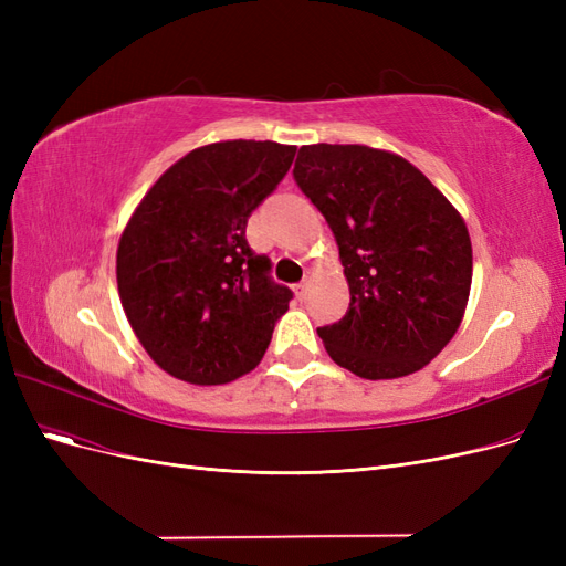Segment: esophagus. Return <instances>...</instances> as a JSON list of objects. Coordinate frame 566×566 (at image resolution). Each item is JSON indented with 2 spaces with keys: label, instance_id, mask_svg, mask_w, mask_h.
I'll return each mask as SVG.
<instances>
[{
  "label": "esophagus",
  "instance_id": "esophagus-1",
  "mask_svg": "<svg viewBox=\"0 0 566 566\" xmlns=\"http://www.w3.org/2000/svg\"><path fill=\"white\" fill-rule=\"evenodd\" d=\"M295 293H297L300 300H304V295H306V281H302V283L295 285Z\"/></svg>",
  "mask_w": 566,
  "mask_h": 566
}]
</instances>
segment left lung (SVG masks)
Listing matches in <instances>:
<instances>
[{"mask_svg": "<svg viewBox=\"0 0 566 566\" xmlns=\"http://www.w3.org/2000/svg\"><path fill=\"white\" fill-rule=\"evenodd\" d=\"M293 177L328 221L349 310L318 328L325 352L366 380L403 378L449 345L465 314V221L418 167L368 146H302Z\"/></svg>", "mask_w": 566, "mask_h": 566, "instance_id": "obj_1", "label": "left lung"}]
</instances>
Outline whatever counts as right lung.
<instances>
[{"instance_id": "add662e5", "label": "right lung", "mask_w": 566, "mask_h": 566, "mask_svg": "<svg viewBox=\"0 0 566 566\" xmlns=\"http://www.w3.org/2000/svg\"><path fill=\"white\" fill-rule=\"evenodd\" d=\"M295 146L219 142L153 184L117 245V290L148 356L191 385L250 373L293 290L245 238L248 219L287 175Z\"/></svg>"}]
</instances>
